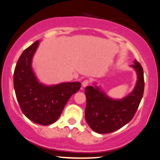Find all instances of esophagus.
<instances>
[{
	"label": "esophagus",
	"instance_id": "34e87169",
	"mask_svg": "<svg viewBox=\"0 0 160 160\" xmlns=\"http://www.w3.org/2000/svg\"><path fill=\"white\" fill-rule=\"evenodd\" d=\"M89 84H90V80H83L82 82V87H84V88L88 86V85Z\"/></svg>",
	"mask_w": 160,
	"mask_h": 160
}]
</instances>
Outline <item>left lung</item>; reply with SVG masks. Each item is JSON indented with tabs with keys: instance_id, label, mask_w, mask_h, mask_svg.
<instances>
[{
	"instance_id": "1",
	"label": "left lung",
	"mask_w": 160,
	"mask_h": 160,
	"mask_svg": "<svg viewBox=\"0 0 160 160\" xmlns=\"http://www.w3.org/2000/svg\"><path fill=\"white\" fill-rule=\"evenodd\" d=\"M131 67L136 71V85L133 91L122 99L109 98L98 86L85 89L87 104L85 118L90 128L98 133H109L120 129L133 118L144 91L143 70L134 61Z\"/></svg>"
}]
</instances>
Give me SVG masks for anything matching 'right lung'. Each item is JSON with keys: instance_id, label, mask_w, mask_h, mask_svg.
Returning a JSON list of instances; mask_svg holds the SVG:
<instances>
[{"instance_id": "add662e5", "label": "right lung", "mask_w": 160, "mask_h": 160, "mask_svg": "<svg viewBox=\"0 0 160 160\" xmlns=\"http://www.w3.org/2000/svg\"><path fill=\"white\" fill-rule=\"evenodd\" d=\"M39 40L23 51L13 73V88L22 112L37 124L55 122L69 98L81 87L79 82L46 85L38 80L32 68V60Z\"/></svg>"}]
</instances>
